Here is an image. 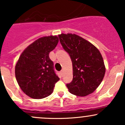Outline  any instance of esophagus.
<instances>
[{
  "mask_svg": "<svg viewBox=\"0 0 125 125\" xmlns=\"http://www.w3.org/2000/svg\"><path fill=\"white\" fill-rule=\"evenodd\" d=\"M60 73L62 75H63V70H62V71L60 72Z\"/></svg>",
  "mask_w": 125,
  "mask_h": 125,
  "instance_id": "34e87169",
  "label": "esophagus"
}]
</instances>
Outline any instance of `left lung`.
<instances>
[{"label":"left lung","mask_w":125,"mask_h":125,"mask_svg":"<svg viewBox=\"0 0 125 125\" xmlns=\"http://www.w3.org/2000/svg\"><path fill=\"white\" fill-rule=\"evenodd\" d=\"M60 43L71 57L73 79L66 86L71 94L83 97L94 92L105 75L103 57L90 42L73 34L59 35Z\"/></svg>","instance_id":"8db88e82"}]
</instances>
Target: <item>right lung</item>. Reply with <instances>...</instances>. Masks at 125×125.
<instances>
[{
	"mask_svg": "<svg viewBox=\"0 0 125 125\" xmlns=\"http://www.w3.org/2000/svg\"><path fill=\"white\" fill-rule=\"evenodd\" d=\"M59 42L56 35L38 38L21 54L15 66V77L21 89L28 96L41 99L53 93L59 80L49 57Z\"/></svg>",
	"mask_w": 125,
	"mask_h": 125,
	"instance_id": "right-lung-1",
	"label": "right lung"
}]
</instances>
